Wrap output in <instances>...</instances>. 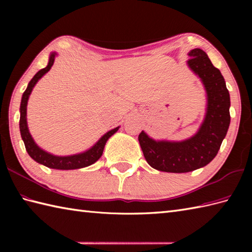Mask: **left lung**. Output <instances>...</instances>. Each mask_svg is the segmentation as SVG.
<instances>
[{
  "label": "left lung",
  "mask_w": 252,
  "mask_h": 252,
  "mask_svg": "<svg viewBox=\"0 0 252 252\" xmlns=\"http://www.w3.org/2000/svg\"><path fill=\"white\" fill-rule=\"evenodd\" d=\"M187 55V66L200 79L207 95L206 114L199 129L189 138L180 142L156 141L144 131L138 135L146 161L162 172H190L212 161L231 122V99L221 71L200 49L191 50Z\"/></svg>",
  "instance_id": "1"
}]
</instances>
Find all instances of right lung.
I'll return each instance as SVG.
<instances>
[{
  "mask_svg": "<svg viewBox=\"0 0 252 252\" xmlns=\"http://www.w3.org/2000/svg\"><path fill=\"white\" fill-rule=\"evenodd\" d=\"M56 56H57V53H55V52L51 53L47 66L43 69H41V70H39L34 74V77L31 79V81L28 83V87H27L26 91L23 94V97H21V103H20V109H19V111H20V119H19L20 135L25 143L27 153H28L29 156L37 163L43 164L47 168L57 169V170L81 169V168L89 167V165L93 164L94 162L97 161L101 155H103L107 141L109 140L110 136L114 135L115 133L119 130L120 126H117V127H115V129H112L107 133H105V134L101 136L92 147L87 149L85 152L70 155V156H56V155H53L51 153L45 152L44 149H42L41 147L36 145V143L34 142L33 137H32L30 134L28 123H27V105H28L29 96L32 92V90H33L34 85L37 83V81H39L42 77L44 76L46 72L50 71V69L52 68L53 63H54Z\"/></svg>",
  "mask_w": 252,
  "mask_h": 252,
  "instance_id": "right-lung-1",
  "label": "right lung"
}]
</instances>
